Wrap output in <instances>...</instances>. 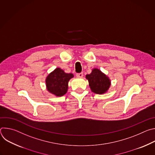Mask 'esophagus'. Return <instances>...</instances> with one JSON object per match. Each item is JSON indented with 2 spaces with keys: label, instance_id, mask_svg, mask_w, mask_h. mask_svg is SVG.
Instances as JSON below:
<instances>
[{
  "label": "esophagus",
  "instance_id": "34e87169",
  "mask_svg": "<svg viewBox=\"0 0 155 155\" xmlns=\"http://www.w3.org/2000/svg\"><path fill=\"white\" fill-rule=\"evenodd\" d=\"M76 75L78 78H82L83 77V73H79V74H77Z\"/></svg>",
  "mask_w": 155,
  "mask_h": 155
}]
</instances>
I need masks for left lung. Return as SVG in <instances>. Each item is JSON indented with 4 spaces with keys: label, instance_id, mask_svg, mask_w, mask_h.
<instances>
[{
    "label": "left lung",
    "instance_id": "obj_1",
    "mask_svg": "<svg viewBox=\"0 0 155 155\" xmlns=\"http://www.w3.org/2000/svg\"><path fill=\"white\" fill-rule=\"evenodd\" d=\"M86 78L89 82L91 91L96 94L106 93L111 85L109 77L97 68L93 69L91 74L86 75Z\"/></svg>",
    "mask_w": 155,
    "mask_h": 155
}]
</instances>
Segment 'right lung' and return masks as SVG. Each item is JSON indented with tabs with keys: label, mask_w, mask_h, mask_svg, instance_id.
Instances as JSON below:
<instances>
[{
	"label": "right lung",
	"mask_w": 155,
	"mask_h": 155,
	"mask_svg": "<svg viewBox=\"0 0 155 155\" xmlns=\"http://www.w3.org/2000/svg\"><path fill=\"white\" fill-rule=\"evenodd\" d=\"M74 77L71 73H65L61 68H56L46 77L45 84L47 91L56 97L64 96L68 91L69 80Z\"/></svg>",
	"instance_id": "obj_1"
}]
</instances>
